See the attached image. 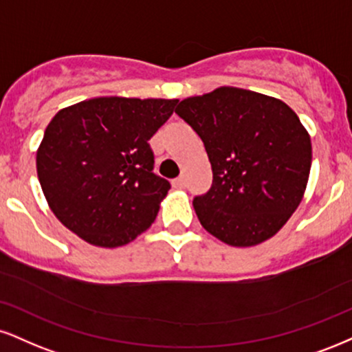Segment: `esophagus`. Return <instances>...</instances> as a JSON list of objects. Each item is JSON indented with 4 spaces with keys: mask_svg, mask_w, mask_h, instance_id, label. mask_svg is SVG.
I'll use <instances>...</instances> for the list:
<instances>
[{
    "mask_svg": "<svg viewBox=\"0 0 352 352\" xmlns=\"http://www.w3.org/2000/svg\"><path fill=\"white\" fill-rule=\"evenodd\" d=\"M172 187H173V188H184V187H185L184 177H179V179L172 180Z\"/></svg>",
    "mask_w": 352,
    "mask_h": 352,
    "instance_id": "34e87169",
    "label": "esophagus"
}]
</instances>
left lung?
Returning <instances> with one entry per match:
<instances>
[{
	"mask_svg": "<svg viewBox=\"0 0 352 352\" xmlns=\"http://www.w3.org/2000/svg\"><path fill=\"white\" fill-rule=\"evenodd\" d=\"M175 113L201 138L213 185L193 208L210 234L234 248L264 243L302 201L311 167L310 134L283 101L219 87L182 100Z\"/></svg>",
	"mask_w": 352,
	"mask_h": 352,
	"instance_id": "obj_1",
	"label": "left lung"
}]
</instances>
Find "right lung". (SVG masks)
Wrapping results in <instances>:
<instances>
[{"instance_id": "add662e5", "label": "right lung", "mask_w": 352, "mask_h": 352, "mask_svg": "<svg viewBox=\"0 0 352 352\" xmlns=\"http://www.w3.org/2000/svg\"><path fill=\"white\" fill-rule=\"evenodd\" d=\"M179 100L100 96L63 108L45 128L36 165L63 226L100 248H118L154 223L170 184L152 172L149 139Z\"/></svg>"}]
</instances>
